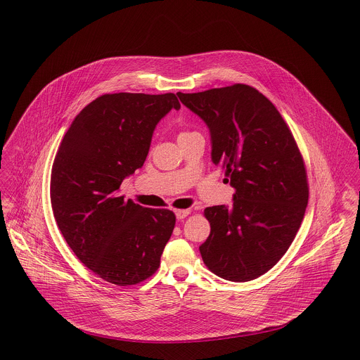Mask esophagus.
<instances>
[{"instance_id": "obj_1", "label": "esophagus", "mask_w": 360, "mask_h": 360, "mask_svg": "<svg viewBox=\"0 0 360 360\" xmlns=\"http://www.w3.org/2000/svg\"><path fill=\"white\" fill-rule=\"evenodd\" d=\"M189 214H191V211H189V210H178V211H175V217H176V219H178V221H181V219L186 218Z\"/></svg>"}]
</instances>
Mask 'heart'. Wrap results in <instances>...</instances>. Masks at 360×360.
<instances>
[{"instance_id": "1", "label": "heart", "mask_w": 360, "mask_h": 360, "mask_svg": "<svg viewBox=\"0 0 360 360\" xmlns=\"http://www.w3.org/2000/svg\"><path fill=\"white\" fill-rule=\"evenodd\" d=\"M188 134H192V132H181V135H179V136H182V135H188Z\"/></svg>"}]
</instances>
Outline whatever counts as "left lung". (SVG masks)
I'll list each match as a JSON object with an SVG mask.
<instances>
[{
  "mask_svg": "<svg viewBox=\"0 0 360 360\" xmlns=\"http://www.w3.org/2000/svg\"><path fill=\"white\" fill-rule=\"evenodd\" d=\"M176 95L207 124L212 162L235 189L231 207L203 211L211 224L199 246L203 264L226 281H252L276 265L302 224L309 189L297 145L272 102L249 85Z\"/></svg>",
  "mask_w": 360,
  "mask_h": 360,
  "instance_id": "obj_1",
  "label": "left lung"
}]
</instances>
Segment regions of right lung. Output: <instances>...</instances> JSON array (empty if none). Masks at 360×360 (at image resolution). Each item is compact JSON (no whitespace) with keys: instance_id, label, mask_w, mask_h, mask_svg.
<instances>
[{"instance_id":"obj_1","label":"right lung","mask_w":360,"mask_h":360,"mask_svg":"<svg viewBox=\"0 0 360 360\" xmlns=\"http://www.w3.org/2000/svg\"><path fill=\"white\" fill-rule=\"evenodd\" d=\"M181 104L175 94H105L72 121L51 172V205L77 258L104 281L135 285L160 268L175 215L120 196L142 168L158 122Z\"/></svg>"}]
</instances>
